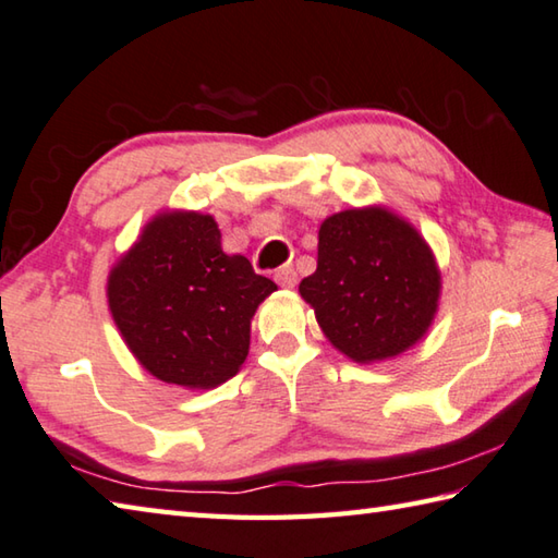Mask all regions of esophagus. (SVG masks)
Listing matches in <instances>:
<instances>
[{
	"instance_id": "obj_1",
	"label": "esophagus",
	"mask_w": 558,
	"mask_h": 558,
	"mask_svg": "<svg viewBox=\"0 0 558 558\" xmlns=\"http://www.w3.org/2000/svg\"><path fill=\"white\" fill-rule=\"evenodd\" d=\"M276 280L282 288H295L298 286V272L292 266H282L276 270Z\"/></svg>"
}]
</instances>
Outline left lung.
Listing matches in <instances>:
<instances>
[{"label": "left lung", "mask_w": 558, "mask_h": 558, "mask_svg": "<svg viewBox=\"0 0 558 558\" xmlns=\"http://www.w3.org/2000/svg\"><path fill=\"white\" fill-rule=\"evenodd\" d=\"M300 295L333 349L353 363H380L427 337L441 270L408 219L383 205L351 207L322 221L317 270Z\"/></svg>", "instance_id": "8db88e82"}]
</instances>
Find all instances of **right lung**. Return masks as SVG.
<instances>
[{
  "instance_id": "obj_1",
  "label": "right lung",
  "mask_w": 558,
  "mask_h": 558,
  "mask_svg": "<svg viewBox=\"0 0 558 558\" xmlns=\"http://www.w3.org/2000/svg\"><path fill=\"white\" fill-rule=\"evenodd\" d=\"M276 290L246 256L225 253L215 217L163 209L111 266L107 305L150 376L209 390L239 373L253 314Z\"/></svg>"
}]
</instances>
